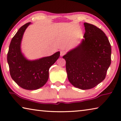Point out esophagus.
Segmentation results:
<instances>
[{
  "label": "esophagus",
  "instance_id": "34e87169",
  "mask_svg": "<svg viewBox=\"0 0 121 121\" xmlns=\"http://www.w3.org/2000/svg\"><path fill=\"white\" fill-rule=\"evenodd\" d=\"M65 54V51L64 50H61L60 51V56H62Z\"/></svg>",
  "mask_w": 121,
  "mask_h": 121
}]
</instances>
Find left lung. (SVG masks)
Here are the masks:
<instances>
[{
	"label": "left lung",
	"instance_id": "8db88e82",
	"mask_svg": "<svg viewBox=\"0 0 121 121\" xmlns=\"http://www.w3.org/2000/svg\"><path fill=\"white\" fill-rule=\"evenodd\" d=\"M81 44L63 56L69 81L82 90L93 88L105 79L111 63V46L105 34L93 24L84 23Z\"/></svg>",
	"mask_w": 121,
	"mask_h": 121
}]
</instances>
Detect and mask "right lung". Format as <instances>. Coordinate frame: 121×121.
<instances>
[{"instance_id": "add662e5", "label": "right lung", "mask_w": 121, "mask_h": 121, "mask_svg": "<svg viewBox=\"0 0 121 121\" xmlns=\"http://www.w3.org/2000/svg\"><path fill=\"white\" fill-rule=\"evenodd\" d=\"M30 24L29 22L22 26L12 38L7 54V62L13 81L24 89L35 90L46 83L49 69L59 58L60 52L37 60H28L22 53L21 44L24 32Z\"/></svg>"}]
</instances>
